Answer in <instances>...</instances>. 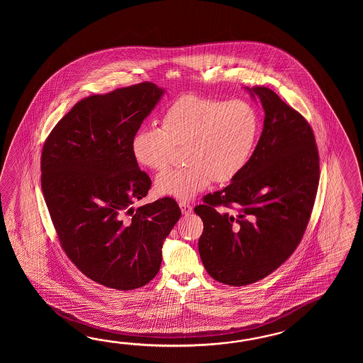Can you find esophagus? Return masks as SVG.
<instances>
[{
  "mask_svg": "<svg viewBox=\"0 0 363 363\" xmlns=\"http://www.w3.org/2000/svg\"><path fill=\"white\" fill-rule=\"evenodd\" d=\"M179 206H180L182 213L185 214V216H188V214H191V213H192V205H191L189 202H186V201H180V202H179Z\"/></svg>",
  "mask_w": 363,
  "mask_h": 363,
  "instance_id": "34e87169",
  "label": "esophagus"
}]
</instances>
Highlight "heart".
<instances>
[{
    "label": "heart",
    "instance_id": "1",
    "mask_svg": "<svg viewBox=\"0 0 363 363\" xmlns=\"http://www.w3.org/2000/svg\"><path fill=\"white\" fill-rule=\"evenodd\" d=\"M259 133V116L244 100L224 101L186 94L163 113L162 127L149 125L132 138L135 160L150 170L170 164L184 147L185 164L155 180V191L191 200L214 180L228 183L247 167Z\"/></svg>",
    "mask_w": 363,
    "mask_h": 363
}]
</instances>
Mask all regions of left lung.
<instances>
[{
    "instance_id": "8db88e82",
    "label": "left lung",
    "mask_w": 363,
    "mask_h": 363,
    "mask_svg": "<svg viewBox=\"0 0 363 363\" xmlns=\"http://www.w3.org/2000/svg\"><path fill=\"white\" fill-rule=\"evenodd\" d=\"M247 91L262 104V135L231 184L194 208L203 222L202 263L211 278L232 286L266 278L292 255L319 184V155L308 121L270 88Z\"/></svg>"
}]
</instances>
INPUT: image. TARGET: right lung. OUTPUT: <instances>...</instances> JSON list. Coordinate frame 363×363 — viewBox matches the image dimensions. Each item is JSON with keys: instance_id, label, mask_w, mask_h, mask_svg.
Returning a JSON list of instances; mask_svg holds the SVG:
<instances>
[{"instance_id": "add662e5", "label": "right lung", "mask_w": 363, "mask_h": 363, "mask_svg": "<svg viewBox=\"0 0 363 363\" xmlns=\"http://www.w3.org/2000/svg\"><path fill=\"white\" fill-rule=\"evenodd\" d=\"M164 91L149 82L93 94L55 124L41 153V188L61 247L86 278L131 291L155 278L182 211L170 197L133 208L152 180L132 138Z\"/></svg>"}]
</instances>
